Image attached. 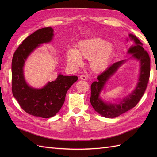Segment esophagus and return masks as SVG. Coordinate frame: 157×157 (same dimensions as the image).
I'll use <instances>...</instances> for the list:
<instances>
[{
	"instance_id": "esophagus-1",
	"label": "esophagus",
	"mask_w": 157,
	"mask_h": 157,
	"mask_svg": "<svg viewBox=\"0 0 157 157\" xmlns=\"http://www.w3.org/2000/svg\"><path fill=\"white\" fill-rule=\"evenodd\" d=\"M80 78L81 79V80H86V77L85 75H80Z\"/></svg>"
}]
</instances>
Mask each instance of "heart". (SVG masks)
Returning a JSON list of instances; mask_svg holds the SVG:
<instances>
[{
    "label": "heart",
    "instance_id": "1",
    "mask_svg": "<svg viewBox=\"0 0 157 157\" xmlns=\"http://www.w3.org/2000/svg\"><path fill=\"white\" fill-rule=\"evenodd\" d=\"M113 55L114 47L111 43L101 38H93L80 41L77 50H69L67 59L75 66L81 64L82 58L89 59L90 70L95 73H99L108 67Z\"/></svg>",
    "mask_w": 157,
    "mask_h": 157
}]
</instances>
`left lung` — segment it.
Returning a JSON list of instances; mask_svg holds the SVG:
<instances>
[{"label":"left lung","instance_id":"left-lung-1","mask_svg":"<svg viewBox=\"0 0 157 157\" xmlns=\"http://www.w3.org/2000/svg\"><path fill=\"white\" fill-rule=\"evenodd\" d=\"M128 42L134 43L128 50V54H132L130 58H134L140 62V69L138 82L135 89L128 96L118 103H111L104 101L100 98V94L106 82L116 73L121 66L128 60L116 62L107 68L97 77V81L91 85V97L90 101L94 110L105 118H115L134 107L145 93L150 76V58L147 52L143 48V44L137 38L129 34Z\"/></svg>","mask_w":157,"mask_h":157}]
</instances>
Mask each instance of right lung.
Returning a JSON list of instances; mask_svg holds the SVG:
<instances>
[{
    "instance_id": "1",
    "label": "right lung",
    "mask_w": 157,
    "mask_h": 157,
    "mask_svg": "<svg viewBox=\"0 0 157 157\" xmlns=\"http://www.w3.org/2000/svg\"><path fill=\"white\" fill-rule=\"evenodd\" d=\"M52 27L35 31L22 42L14 52L12 61V90L13 97L27 113L35 117L50 118L63 105L67 90L78 80L77 76L59 74L54 81L42 88H34L26 82L23 67L27 58L41 44L50 42L54 36Z\"/></svg>"
}]
</instances>
